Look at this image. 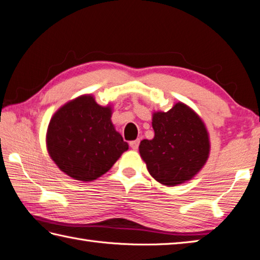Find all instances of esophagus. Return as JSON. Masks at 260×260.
Instances as JSON below:
<instances>
[{"label": "esophagus", "mask_w": 260, "mask_h": 260, "mask_svg": "<svg viewBox=\"0 0 260 260\" xmlns=\"http://www.w3.org/2000/svg\"><path fill=\"white\" fill-rule=\"evenodd\" d=\"M139 144H140V140H135V141H131L129 142V146L133 150H137L139 149Z\"/></svg>", "instance_id": "obj_1"}]
</instances>
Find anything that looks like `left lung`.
<instances>
[{
    "label": "left lung",
    "mask_w": 260,
    "mask_h": 260,
    "mask_svg": "<svg viewBox=\"0 0 260 260\" xmlns=\"http://www.w3.org/2000/svg\"><path fill=\"white\" fill-rule=\"evenodd\" d=\"M154 137L140 143V154L150 175L165 186L194 178L210 155V137L204 121L190 107L176 104L152 116Z\"/></svg>",
    "instance_id": "obj_1"
}]
</instances>
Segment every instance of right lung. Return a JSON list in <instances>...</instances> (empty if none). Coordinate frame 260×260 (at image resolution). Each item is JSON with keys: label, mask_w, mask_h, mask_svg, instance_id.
Returning <instances> with one entry per match:
<instances>
[{"label": "right lung", "mask_w": 260, "mask_h": 260, "mask_svg": "<svg viewBox=\"0 0 260 260\" xmlns=\"http://www.w3.org/2000/svg\"><path fill=\"white\" fill-rule=\"evenodd\" d=\"M110 118L111 107L98 105L91 94L69 101L53 115L46 144L64 174L75 180L92 181L128 150Z\"/></svg>", "instance_id": "1"}]
</instances>
